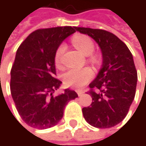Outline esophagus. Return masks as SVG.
I'll use <instances>...</instances> for the list:
<instances>
[{"instance_id":"esophagus-1","label":"esophagus","mask_w":146,"mask_h":146,"mask_svg":"<svg viewBox=\"0 0 146 146\" xmlns=\"http://www.w3.org/2000/svg\"><path fill=\"white\" fill-rule=\"evenodd\" d=\"M77 93H78V96H81L84 94V91H82V90H77Z\"/></svg>"}]
</instances>
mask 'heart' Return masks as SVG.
<instances>
[{
    "label": "heart",
    "instance_id": "b5f03b06",
    "mask_svg": "<svg viewBox=\"0 0 146 146\" xmlns=\"http://www.w3.org/2000/svg\"><path fill=\"white\" fill-rule=\"evenodd\" d=\"M73 44L84 56L91 55L95 50V44L90 37L85 35H76L72 38ZM66 50V44L62 43L55 51L54 61L56 66L61 64L62 56ZM91 62H96L95 57H91ZM93 78V73L90 68L69 69L62 75V80L66 86L73 89H81L88 84Z\"/></svg>",
    "mask_w": 146,
    "mask_h": 146
}]
</instances>
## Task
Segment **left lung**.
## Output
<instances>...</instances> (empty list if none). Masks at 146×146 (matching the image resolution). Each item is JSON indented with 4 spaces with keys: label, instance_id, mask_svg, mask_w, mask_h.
<instances>
[{
    "label": "left lung",
    "instance_id": "obj_1",
    "mask_svg": "<svg viewBox=\"0 0 146 146\" xmlns=\"http://www.w3.org/2000/svg\"><path fill=\"white\" fill-rule=\"evenodd\" d=\"M75 29L94 39L103 57L101 70L89 85L93 102L82 109L84 117L96 128L114 127L127 116L135 96L138 77L132 53L111 32L81 27Z\"/></svg>",
    "mask_w": 146,
    "mask_h": 146
}]
</instances>
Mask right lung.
<instances>
[{
  "label": "right lung",
  "mask_w": 146,
  "mask_h": 146,
  "mask_svg": "<svg viewBox=\"0 0 146 146\" xmlns=\"http://www.w3.org/2000/svg\"><path fill=\"white\" fill-rule=\"evenodd\" d=\"M75 27L40 29L32 32L18 47L11 69V94L22 119L39 129L55 126L63 117L66 105L78 97L66 89L54 96L62 81L56 78L54 55Z\"/></svg>",
  "instance_id": "right-lung-1"
}]
</instances>
